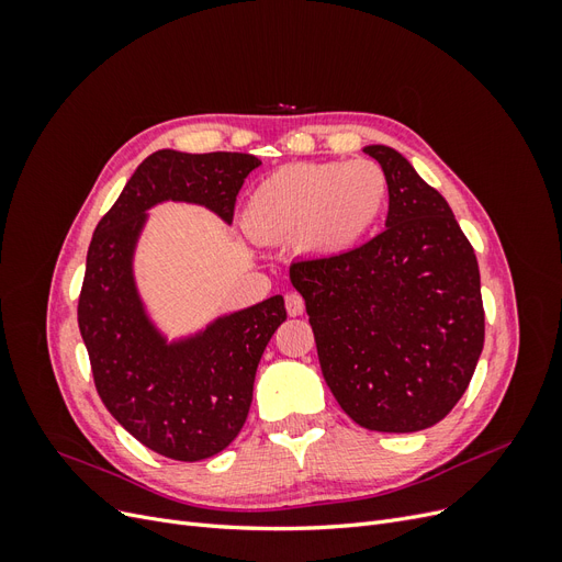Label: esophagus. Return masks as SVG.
<instances>
[{
	"label": "esophagus",
	"mask_w": 562,
	"mask_h": 562,
	"mask_svg": "<svg viewBox=\"0 0 562 562\" xmlns=\"http://www.w3.org/2000/svg\"><path fill=\"white\" fill-rule=\"evenodd\" d=\"M285 310H288V316H302V312H304V300H302V295L288 293V295H285Z\"/></svg>",
	"instance_id": "34e87169"
}]
</instances>
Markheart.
Here are the masks:
<instances>
[{
  "instance_id": "b5f03b06",
  "label": "heart",
  "mask_w": 562,
  "mask_h": 562,
  "mask_svg": "<svg viewBox=\"0 0 562 562\" xmlns=\"http://www.w3.org/2000/svg\"><path fill=\"white\" fill-rule=\"evenodd\" d=\"M389 184L380 164H288L255 184L244 225L260 241H291L318 258H337L359 246L386 206Z\"/></svg>"
}]
</instances>
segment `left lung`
<instances>
[{
  "label": "left lung",
  "mask_w": 562,
  "mask_h": 562,
  "mask_svg": "<svg viewBox=\"0 0 562 562\" xmlns=\"http://www.w3.org/2000/svg\"><path fill=\"white\" fill-rule=\"evenodd\" d=\"M389 184L386 229L337 258L291 265L323 380L361 427L413 434L467 391L485 339L481 271L457 220L401 151L368 145Z\"/></svg>",
  "instance_id": "8db88e82"
}]
</instances>
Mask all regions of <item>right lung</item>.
Listing matches in <instances>:
<instances>
[{"label":"right lung","instance_id":"1","mask_svg":"<svg viewBox=\"0 0 562 562\" xmlns=\"http://www.w3.org/2000/svg\"><path fill=\"white\" fill-rule=\"evenodd\" d=\"M260 164L241 151L159 149L135 168L89 246L77 318L98 396L133 438L178 462L213 457L239 436L255 370L285 321L283 295L168 339L135 283V248L147 211L164 201L194 203L232 225L236 194Z\"/></svg>","mask_w":562,"mask_h":562}]
</instances>
